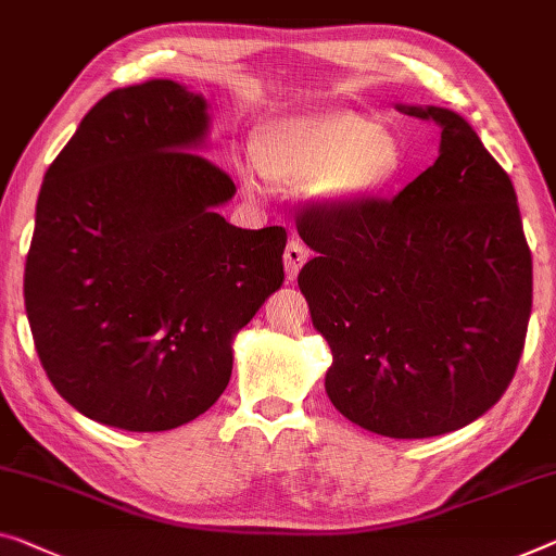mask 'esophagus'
I'll return each mask as SVG.
<instances>
[{
  "label": "esophagus",
  "mask_w": 556,
  "mask_h": 556,
  "mask_svg": "<svg viewBox=\"0 0 556 556\" xmlns=\"http://www.w3.org/2000/svg\"><path fill=\"white\" fill-rule=\"evenodd\" d=\"M306 262V250L300 239H292L285 250V269H287V279H294L300 275L302 264Z\"/></svg>",
  "instance_id": "34e87169"
}]
</instances>
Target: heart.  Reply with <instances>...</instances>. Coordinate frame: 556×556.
<instances>
[{"mask_svg":"<svg viewBox=\"0 0 556 556\" xmlns=\"http://www.w3.org/2000/svg\"><path fill=\"white\" fill-rule=\"evenodd\" d=\"M254 164L271 185L302 187L331 206L382 192L402 169L392 131L352 110H325L277 119L254 137Z\"/></svg>","mask_w":556,"mask_h":556,"instance_id":"b5f03b06","label":"heart"}]
</instances>
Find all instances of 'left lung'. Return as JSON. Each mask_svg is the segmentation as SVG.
Masks as SVG:
<instances>
[{
	"label": "left lung",
	"mask_w": 556,
	"mask_h": 556,
	"mask_svg": "<svg viewBox=\"0 0 556 556\" xmlns=\"http://www.w3.org/2000/svg\"><path fill=\"white\" fill-rule=\"evenodd\" d=\"M396 110L442 127L437 162L394 199L304 206L296 231L317 256L296 281L331 350V404L375 434L427 439L467 427L509 387L532 252L509 174L469 122Z\"/></svg>",
	"instance_id": "8db88e82"
}]
</instances>
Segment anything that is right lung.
<instances>
[{"mask_svg": "<svg viewBox=\"0 0 556 556\" xmlns=\"http://www.w3.org/2000/svg\"><path fill=\"white\" fill-rule=\"evenodd\" d=\"M202 94L114 89L49 164L24 306L49 382L85 417L167 432L219 400L231 339L285 281L287 231L217 212L229 174L197 154Z\"/></svg>", "mask_w": 556, "mask_h": 556, "instance_id": "right-lung-1", "label": "right lung"}]
</instances>
